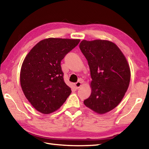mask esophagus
Wrapping results in <instances>:
<instances>
[{
	"instance_id": "1",
	"label": "esophagus",
	"mask_w": 149,
	"mask_h": 149,
	"mask_svg": "<svg viewBox=\"0 0 149 149\" xmlns=\"http://www.w3.org/2000/svg\"><path fill=\"white\" fill-rule=\"evenodd\" d=\"M82 82H77L75 84V88H76V89H79V88L81 87V85H82Z\"/></svg>"
}]
</instances>
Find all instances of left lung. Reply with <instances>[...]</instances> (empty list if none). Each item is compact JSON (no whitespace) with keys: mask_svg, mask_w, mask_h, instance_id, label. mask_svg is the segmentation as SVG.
<instances>
[{"mask_svg":"<svg viewBox=\"0 0 149 149\" xmlns=\"http://www.w3.org/2000/svg\"><path fill=\"white\" fill-rule=\"evenodd\" d=\"M79 47L92 79L91 95L84 103L97 113H105L119 105L128 88L129 64L117 45L109 40H83Z\"/></svg>","mask_w":149,"mask_h":149,"instance_id":"obj_1","label":"left lung"}]
</instances>
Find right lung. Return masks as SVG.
Here are the masks:
<instances>
[{
	"label": "right lung",
	"instance_id": "1",
	"mask_svg": "<svg viewBox=\"0 0 149 149\" xmlns=\"http://www.w3.org/2000/svg\"><path fill=\"white\" fill-rule=\"evenodd\" d=\"M79 42V39L48 38L38 42L26 56L21 68L20 84L37 111L44 114L56 111L70 95L61 61Z\"/></svg>",
	"mask_w": 149,
	"mask_h": 149
}]
</instances>
